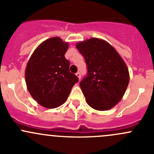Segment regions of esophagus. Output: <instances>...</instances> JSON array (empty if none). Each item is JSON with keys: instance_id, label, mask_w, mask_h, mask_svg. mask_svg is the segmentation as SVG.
<instances>
[{"instance_id": "34e87169", "label": "esophagus", "mask_w": 154, "mask_h": 154, "mask_svg": "<svg viewBox=\"0 0 154 154\" xmlns=\"http://www.w3.org/2000/svg\"><path fill=\"white\" fill-rule=\"evenodd\" d=\"M76 75H77V77H78V79H79V80H80V77H81V74H80V72H77V74H76Z\"/></svg>"}]
</instances>
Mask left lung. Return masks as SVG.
<instances>
[{"label":"left lung","mask_w":154,"mask_h":154,"mask_svg":"<svg viewBox=\"0 0 154 154\" xmlns=\"http://www.w3.org/2000/svg\"><path fill=\"white\" fill-rule=\"evenodd\" d=\"M84 57L88 73L80 83L86 100L91 108L109 110L120 101L130 81L128 68L109 43L91 38L76 45Z\"/></svg>","instance_id":"1"}]
</instances>
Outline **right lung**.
Instances as JSON below:
<instances>
[{
    "label": "right lung",
    "mask_w": 154,
    "mask_h": 154,
    "mask_svg": "<svg viewBox=\"0 0 154 154\" xmlns=\"http://www.w3.org/2000/svg\"><path fill=\"white\" fill-rule=\"evenodd\" d=\"M68 42L60 37L48 38L34 51L25 68L27 89L38 104L48 109L66 101L72 87L78 82L69 71L70 63L65 57Z\"/></svg>",
    "instance_id": "right-lung-1"
}]
</instances>
